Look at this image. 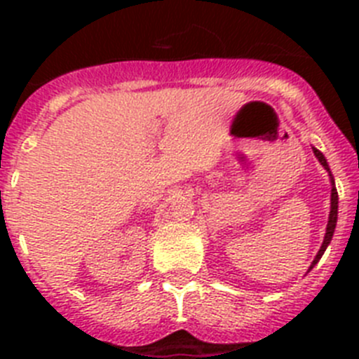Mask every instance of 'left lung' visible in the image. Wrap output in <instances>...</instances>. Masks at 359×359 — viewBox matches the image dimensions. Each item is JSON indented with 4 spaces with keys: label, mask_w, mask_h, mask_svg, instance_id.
Here are the masks:
<instances>
[{
    "label": "left lung",
    "mask_w": 359,
    "mask_h": 359,
    "mask_svg": "<svg viewBox=\"0 0 359 359\" xmlns=\"http://www.w3.org/2000/svg\"><path fill=\"white\" fill-rule=\"evenodd\" d=\"M313 152H315V156L318 158L320 163L323 165V169L327 170L329 176H331V183H332V189H331V212H329V221H327V230H325V237H323V243H322V248L318 250V253H316L315 257V261H313V264H311L309 271L313 268H315L316 262L322 259L323 252H325V248L329 246V243H331L332 239V233H334V228H336V219H338V192H336V187H334V177H332L331 174V169H329V165H327V160H325V156H323L322 152L318 151V149L313 147Z\"/></svg>",
    "instance_id": "left-lung-1"
}]
</instances>
